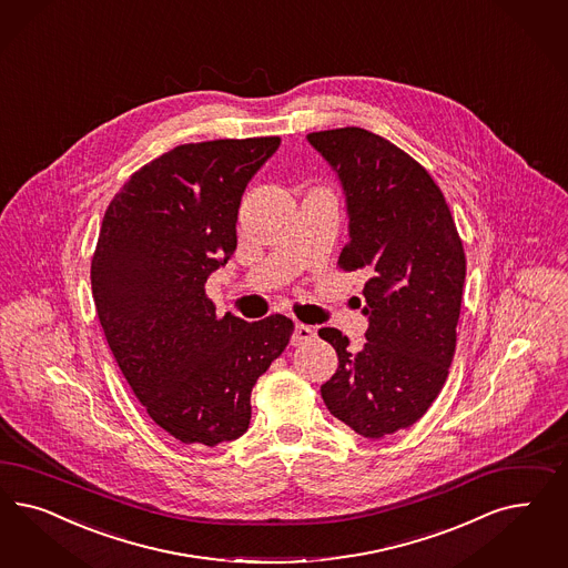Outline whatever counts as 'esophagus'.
<instances>
[{
    "instance_id": "esophagus-1",
    "label": "esophagus",
    "mask_w": 568,
    "mask_h": 568,
    "mask_svg": "<svg viewBox=\"0 0 568 568\" xmlns=\"http://www.w3.org/2000/svg\"><path fill=\"white\" fill-rule=\"evenodd\" d=\"M313 336H315V329H313L312 326H305V324H296V326H294L293 334L294 347H298V345H305L307 341H312Z\"/></svg>"
}]
</instances>
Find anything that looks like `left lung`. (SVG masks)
<instances>
[{
  "instance_id": "1",
  "label": "left lung",
  "mask_w": 568,
  "mask_h": 568,
  "mask_svg": "<svg viewBox=\"0 0 568 568\" xmlns=\"http://www.w3.org/2000/svg\"><path fill=\"white\" fill-rule=\"evenodd\" d=\"M347 196L345 272L366 277L367 343L353 351L336 328L317 334L338 369L322 397L329 414L367 439L420 420L447 381L466 255L439 185L402 148L362 128L307 135Z\"/></svg>"
}]
</instances>
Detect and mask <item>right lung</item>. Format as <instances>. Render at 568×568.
I'll list each match as a JSON object with an SVG mask.
<instances>
[{"mask_svg": "<svg viewBox=\"0 0 568 568\" xmlns=\"http://www.w3.org/2000/svg\"><path fill=\"white\" fill-rule=\"evenodd\" d=\"M280 138L182 144L129 178L104 213L92 294L110 351L148 416L182 443L242 437L256 378L293 320L217 317L206 280L236 251L246 183Z\"/></svg>", "mask_w": 568, "mask_h": 568, "instance_id": "right-lung-1", "label": "right lung"}]
</instances>
